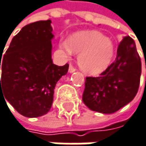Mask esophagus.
Wrapping results in <instances>:
<instances>
[{"label": "esophagus", "mask_w": 146, "mask_h": 146, "mask_svg": "<svg viewBox=\"0 0 146 146\" xmlns=\"http://www.w3.org/2000/svg\"><path fill=\"white\" fill-rule=\"evenodd\" d=\"M76 71V69H75V68L73 67V65L70 63V65H69V68H68V72L70 73H73V72H75Z\"/></svg>", "instance_id": "obj_1"}]
</instances>
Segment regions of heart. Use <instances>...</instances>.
<instances>
[{
  "instance_id": "1",
  "label": "heart",
  "mask_w": 146,
  "mask_h": 146,
  "mask_svg": "<svg viewBox=\"0 0 146 146\" xmlns=\"http://www.w3.org/2000/svg\"><path fill=\"white\" fill-rule=\"evenodd\" d=\"M68 53L78 54L80 69L88 75L96 76L104 72L112 62L114 46L112 41L98 31H81L73 34L68 40L60 42Z\"/></svg>"
}]
</instances>
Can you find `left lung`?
Here are the masks:
<instances>
[{"instance_id": "1", "label": "left lung", "mask_w": 146, "mask_h": 146, "mask_svg": "<svg viewBox=\"0 0 146 146\" xmlns=\"http://www.w3.org/2000/svg\"><path fill=\"white\" fill-rule=\"evenodd\" d=\"M141 61L135 41L124 36L115 61L99 77H87L83 101L96 112L113 113L131 102L139 86Z\"/></svg>"}]
</instances>
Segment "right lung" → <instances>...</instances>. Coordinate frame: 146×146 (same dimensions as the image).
Wrapping results in <instances>:
<instances>
[{
    "label": "right lung",
    "mask_w": 146,
    "mask_h": 146,
    "mask_svg": "<svg viewBox=\"0 0 146 146\" xmlns=\"http://www.w3.org/2000/svg\"><path fill=\"white\" fill-rule=\"evenodd\" d=\"M51 22L38 21L22 27L2 61L1 58L0 90L25 117H40L50 110L55 86L68 71V63L57 66L52 62Z\"/></svg>",
    "instance_id": "add662e5"
}]
</instances>
